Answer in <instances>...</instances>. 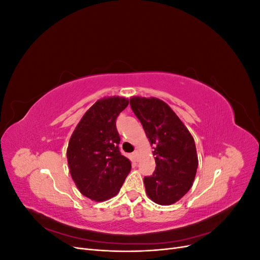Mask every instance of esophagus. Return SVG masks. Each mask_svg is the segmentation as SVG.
Masks as SVG:
<instances>
[{"label":"esophagus","mask_w":260,"mask_h":260,"mask_svg":"<svg viewBox=\"0 0 260 260\" xmlns=\"http://www.w3.org/2000/svg\"><path fill=\"white\" fill-rule=\"evenodd\" d=\"M132 156H133V157H135V158L137 159V158H138V152H137V151H136V152H133Z\"/></svg>","instance_id":"esophagus-1"}]
</instances>
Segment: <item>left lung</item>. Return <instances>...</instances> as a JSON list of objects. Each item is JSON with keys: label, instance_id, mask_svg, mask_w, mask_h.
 I'll return each mask as SVG.
<instances>
[{"label": "left lung", "instance_id": "obj_1", "mask_svg": "<svg viewBox=\"0 0 260 260\" xmlns=\"http://www.w3.org/2000/svg\"><path fill=\"white\" fill-rule=\"evenodd\" d=\"M130 105L156 156L155 171L143 180L146 194L156 204L171 205L188 192L195 179L199 159L194 139L161 100L133 96Z\"/></svg>", "mask_w": 260, "mask_h": 260}]
</instances>
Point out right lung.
Instances as JSON below:
<instances>
[{"mask_svg": "<svg viewBox=\"0 0 260 260\" xmlns=\"http://www.w3.org/2000/svg\"><path fill=\"white\" fill-rule=\"evenodd\" d=\"M129 101L104 98L95 102L77 124L67 148L70 175L81 194L103 202L120 191L131 170L130 160L119 151L116 119Z\"/></svg>", "mask_w": 260, "mask_h": 260, "instance_id": "1", "label": "right lung"}]
</instances>
